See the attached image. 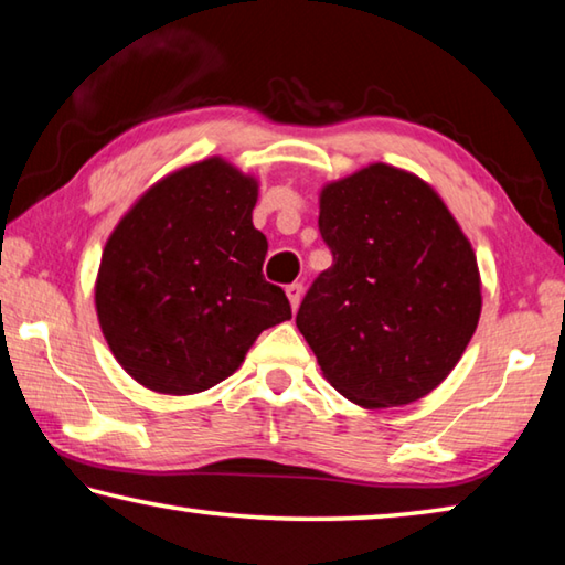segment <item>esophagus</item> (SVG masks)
Wrapping results in <instances>:
<instances>
[{
	"label": "esophagus",
	"instance_id": "34e87169",
	"mask_svg": "<svg viewBox=\"0 0 565 565\" xmlns=\"http://www.w3.org/2000/svg\"><path fill=\"white\" fill-rule=\"evenodd\" d=\"M286 296H289L291 311H296V309H299V303H301V296H303V286H301V284H289V286H286Z\"/></svg>",
	"mask_w": 565,
	"mask_h": 565
}]
</instances>
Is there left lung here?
Masks as SVG:
<instances>
[{"label":"left lung","instance_id":"left-lung-1","mask_svg":"<svg viewBox=\"0 0 565 565\" xmlns=\"http://www.w3.org/2000/svg\"><path fill=\"white\" fill-rule=\"evenodd\" d=\"M333 264L296 327L329 384L363 408L406 406L451 374L481 317V274L431 184L369 164L319 194Z\"/></svg>","mask_w":565,"mask_h":565}]
</instances>
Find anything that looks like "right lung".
<instances>
[{"label":"right lung","instance_id":"obj_1","mask_svg":"<svg viewBox=\"0 0 565 565\" xmlns=\"http://www.w3.org/2000/svg\"><path fill=\"white\" fill-rule=\"evenodd\" d=\"M259 181L222 157L159 179L104 246L94 303L121 369L157 394L189 396L242 366L264 329L291 319L264 279Z\"/></svg>","mask_w":565,"mask_h":565}]
</instances>
